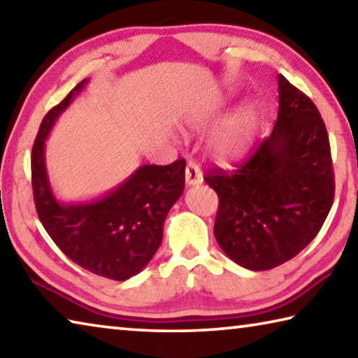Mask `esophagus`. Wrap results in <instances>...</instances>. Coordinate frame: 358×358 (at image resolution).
<instances>
[{
    "label": "esophagus",
    "instance_id": "esophagus-1",
    "mask_svg": "<svg viewBox=\"0 0 358 358\" xmlns=\"http://www.w3.org/2000/svg\"><path fill=\"white\" fill-rule=\"evenodd\" d=\"M185 180L187 186H194L199 185L203 181V175L201 172V169L196 164L194 161H189L186 166V172H185Z\"/></svg>",
    "mask_w": 358,
    "mask_h": 358
}]
</instances>
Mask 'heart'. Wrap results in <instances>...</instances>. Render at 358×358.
Instances as JSON below:
<instances>
[{
  "label": "heart",
  "instance_id": "obj_1",
  "mask_svg": "<svg viewBox=\"0 0 358 358\" xmlns=\"http://www.w3.org/2000/svg\"><path fill=\"white\" fill-rule=\"evenodd\" d=\"M259 115L260 106L257 101L250 99L241 104L210 138V153L222 161L245 156L256 141Z\"/></svg>",
  "mask_w": 358,
  "mask_h": 358
}]
</instances>
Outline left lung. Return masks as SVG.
I'll return each instance as SVG.
<instances>
[{
  "mask_svg": "<svg viewBox=\"0 0 358 358\" xmlns=\"http://www.w3.org/2000/svg\"><path fill=\"white\" fill-rule=\"evenodd\" d=\"M280 108L270 137L234 173L216 169L205 183L220 197L217 245L229 259L262 271L311 243L335 196L327 129L305 93L278 76Z\"/></svg>",
  "mask_w": 358,
  "mask_h": 358,
  "instance_id": "1",
  "label": "left lung"
}]
</instances>
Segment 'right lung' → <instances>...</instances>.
Segmentation results:
<instances>
[{
	"label": "right lung",
	"mask_w": 358,
	"mask_h": 358,
	"mask_svg": "<svg viewBox=\"0 0 358 358\" xmlns=\"http://www.w3.org/2000/svg\"><path fill=\"white\" fill-rule=\"evenodd\" d=\"M87 83L85 78L42 120L31 155L34 203L47 234L72 262L94 275L126 281L141 273L159 248L169 210L185 189L186 162L145 164L104 196L58 201L47 173L45 141Z\"/></svg>",
	"instance_id": "add662e5"
}]
</instances>
